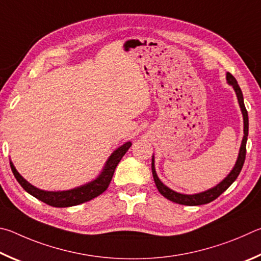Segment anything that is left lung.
Listing matches in <instances>:
<instances>
[{
    "label": "left lung",
    "instance_id": "obj_1",
    "mask_svg": "<svg viewBox=\"0 0 261 261\" xmlns=\"http://www.w3.org/2000/svg\"><path fill=\"white\" fill-rule=\"evenodd\" d=\"M227 81H228V84L234 87L235 93L237 95V99H239L240 107L242 110V113H243V120H244V138H243V141H242L240 154H239V158H237L235 166L231 170V172L229 173V175H228L222 182H220L218 186L214 187V188L204 191V193L196 194V195H184V194L175 193V191H173L172 189L167 188V187L164 185L161 180H159V177L157 176L156 170H154V162L152 158L151 168H152V175H153L154 184H156L159 193H161L165 198L172 200V202L181 204V205H189V206H195V205H203V204L211 203L214 199H217L222 193H225V191L232 185V182L237 179V176L240 175L242 167H243V165H244L245 154H246V140H248V134H249V117H248V111H246L245 105H244L243 94H242V90L240 88L239 84H237L236 79L229 72L227 73Z\"/></svg>",
    "mask_w": 261,
    "mask_h": 261
}]
</instances>
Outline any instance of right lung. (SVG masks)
I'll list each match as a JSON object with an SVG mask.
<instances>
[{
    "instance_id": "1",
    "label": "right lung",
    "mask_w": 261,
    "mask_h": 261,
    "mask_svg": "<svg viewBox=\"0 0 261 261\" xmlns=\"http://www.w3.org/2000/svg\"><path fill=\"white\" fill-rule=\"evenodd\" d=\"M132 143L127 142L122 144L120 148H118L111 156H110L109 161L105 164V167L103 172L100 173L97 179L91 181L90 184H87L85 186L77 187V188L66 190V191H44L35 188L34 186L30 185L24 177H22L19 173L13 166V164L10 162L11 171L15 175L16 180L19 182V185L24 188L27 193L34 196L41 202L50 205L54 207H68L74 206V205H79L82 203L88 202L95 197H97L100 194H103L105 190L108 189L110 182L112 180L113 173L116 171V167L121 161L128 149L130 148Z\"/></svg>"
}]
</instances>
